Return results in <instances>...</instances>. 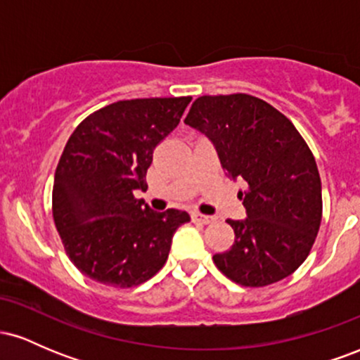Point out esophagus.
I'll use <instances>...</instances> for the list:
<instances>
[{
  "instance_id": "1",
  "label": "esophagus",
  "mask_w": 360,
  "mask_h": 360,
  "mask_svg": "<svg viewBox=\"0 0 360 360\" xmlns=\"http://www.w3.org/2000/svg\"><path fill=\"white\" fill-rule=\"evenodd\" d=\"M191 217H193V221L203 223V225H208V223H212L214 220L213 217H208V214H201V213H196V212H194Z\"/></svg>"
}]
</instances>
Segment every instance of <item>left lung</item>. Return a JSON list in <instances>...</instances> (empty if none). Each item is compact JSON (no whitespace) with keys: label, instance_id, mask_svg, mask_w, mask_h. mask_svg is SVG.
<instances>
[{"label":"left lung","instance_id":"obj_1","mask_svg":"<svg viewBox=\"0 0 360 360\" xmlns=\"http://www.w3.org/2000/svg\"><path fill=\"white\" fill-rule=\"evenodd\" d=\"M186 125L214 143L221 167L240 177L245 220H229L235 242L213 255L233 283L264 288L288 278L308 257L320 230L321 181L308 143L269 103L245 93L200 96Z\"/></svg>","mask_w":360,"mask_h":360}]
</instances>
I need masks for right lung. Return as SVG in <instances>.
Wrapping results in <instances>:
<instances>
[{
    "mask_svg": "<svg viewBox=\"0 0 360 360\" xmlns=\"http://www.w3.org/2000/svg\"><path fill=\"white\" fill-rule=\"evenodd\" d=\"M191 96L111 103L86 117L56 169L52 214L65 254L88 278L134 288L162 269L172 235L189 221L157 213L134 196L146 191L154 148L179 125Z\"/></svg>",
    "mask_w": 360,
    "mask_h": 360,
    "instance_id": "add662e5",
    "label": "right lung"
}]
</instances>
